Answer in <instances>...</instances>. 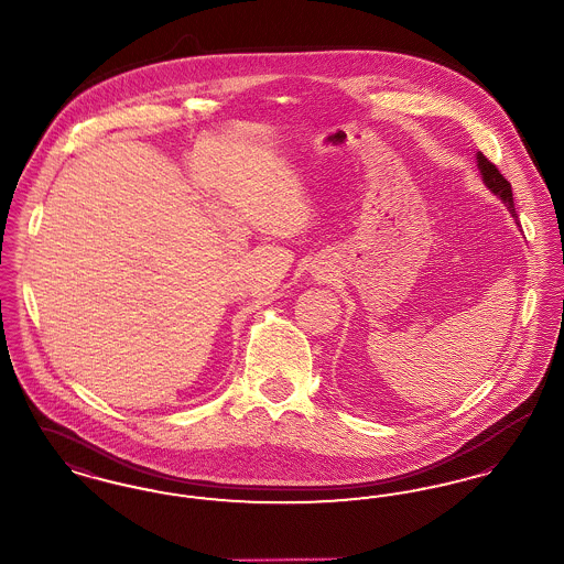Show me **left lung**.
Listing matches in <instances>:
<instances>
[{
  "instance_id": "1",
  "label": "left lung",
  "mask_w": 564,
  "mask_h": 564,
  "mask_svg": "<svg viewBox=\"0 0 564 564\" xmlns=\"http://www.w3.org/2000/svg\"><path fill=\"white\" fill-rule=\"evenodd\" d=\"M476 162H478V171H480V175H482L484 186L490 189V192L508 207V212H510L511 217H513L516 224H518V215H516V209H513V196H511L510 182L499 173V169H497L492 162L484 156L482 152L476 154Z\"/></svg>"
}]
</instances>
